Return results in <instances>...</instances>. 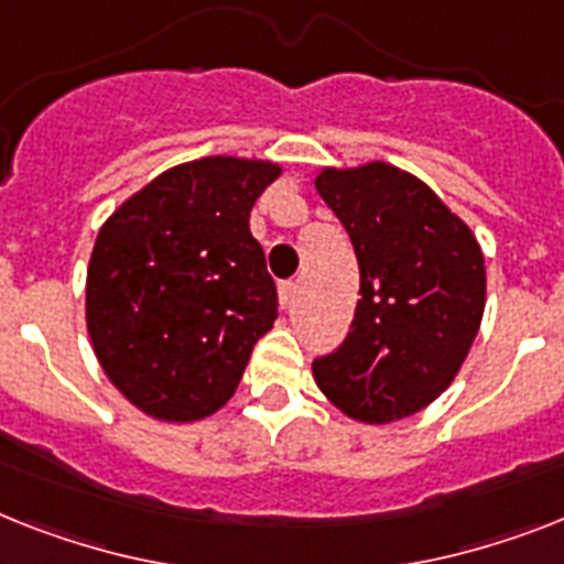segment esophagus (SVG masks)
<instances>
[{
  "label": "esophagus",
  "mask_w": 564,
  "mask_h": 564,
  "mask_svg": "<svg viewBox=\"0 0 564 564\" xmlns=\"http://www.w3.org/2000/svg\"><path fill=\"white\" fill-rule=\"evenodd\" d=\"M296 296H300V285L296 282H285V285H279V305L285 311H291L296 305Z\"/></svg>",
  "instance_id": "1"
}]
</instances>
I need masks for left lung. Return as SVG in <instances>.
Segmentation results:
<instances>
[{
    "label": "left lung",
    "mask_w": 564,
    "mask_h": 564,
    "mask_svg": "<svg viewBox=\"0 0 564 564\" xmlns=\"http://www.w3.org/2000/svg\"><path fill=\"white\" fill-rule=\"evenodd\" d=\"M314 187L360 268L351 332L314 362V380L351 421H403L453 383L481 328V245L432 187L386 161L323 166Z\"/></svg>",
    "instance_id": "left-lung-1"
}]
</instances>
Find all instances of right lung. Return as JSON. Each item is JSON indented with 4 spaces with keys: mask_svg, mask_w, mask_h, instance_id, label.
I'll return each instance as SVG.
<instances>
[{
    "mask_svg": "<svg viewBox=\"0 0 564 564\" xmlns=\"http://www.w3.org/2000/svg\"><path fill=\"white\" fill-rule=\"evenodd\" d=\"M279 175L262 158L170 166L97 232L88 337L111 386L143 415L189 423L218 412L273 328L276 285L250 209Z\"/></svg>",
    "mask_w": 564,
    "mask_h": 564,
    "instance_id": "right-lung-1",
    "label": "right lung"
}]
</instances>
